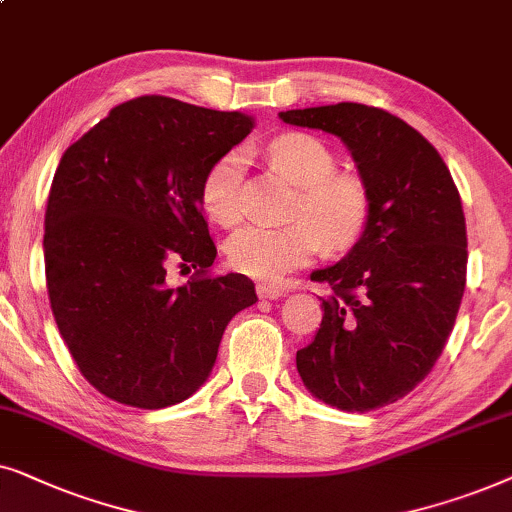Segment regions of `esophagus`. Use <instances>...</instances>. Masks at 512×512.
<instances>
[{"mask_svg": "<svg viewBox=\"0 0 512 512\" xmlns=\"http://www.w3.org/2000/svg\"><path fill=\"white\" fill-rule=\"evenodd\" d=\"M283 295H285V292L281 288H274V285H267V283L257 285V297H260V299H278Z\"/></svg>", "mask_w": 512, "mask_h": 512, "instance_id": "1", "label": "esophagus"}]
</instances>
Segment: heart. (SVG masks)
<instances>
[{"label": "heart", "mask_w": 512, "mask_h": 512, "mask_svg": "<svg viewBox=\"0 0 512 512\" xmlns=\"http://www.w3.org/2000/svg\"><path fill=\"white\" fill-rule=\"evenodd\" d=\"M269 159L283 170L299 196L288 224H248L229 236L224 252L231 267L260 281H281L318 255L323 243L349 248L370 220V192L356 175L335 173L337 159L323 140L285 133L271 140ZM245 152L231 149L210 163L201 180V206L210 220L231 227L241 220Z\"/></svg>", "instance_id": "heart-1"}]
</instances>
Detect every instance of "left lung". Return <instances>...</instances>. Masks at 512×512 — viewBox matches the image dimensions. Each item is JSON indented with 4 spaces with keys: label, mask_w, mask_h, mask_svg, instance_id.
<instances>
[{
    "label": "left lung",
    "mask_w": 512,
    "mask_h": 512,
    "mask_svg": "<svg viewBox=\"0 0 512 512\" xmlns=\"http://www.w3.org/2000/svg\"><path fill=\"white\" fill-rule=\"evenodd\" d=\"M278 117L337 135L372 203L349 255L311 274L332 295L297 372L337 410L391 405L433 370L459 313L468 262L459 189L438 149L379 107L339 102Z\"/></svg>",
    "instance_id": "left-lung-1"
}]
</instances>
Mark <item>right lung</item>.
<instances>
[{"instance_id": "right-lung-1", "label": "right lung", "mask_w": 512, "mask_h": 512, "mask_svg": "<svg viewBox=\"0 0 512 512\" xmlns=\"http://www.w3.org/2000/svg\"><path fill=\"white\" fill-rule=\"evenodd\" d=\"M241 112L163 95L114 107L65 149L44 220L46 288L79 372L140 410L182 403L213 372L224 327L257 302L241 274L206 276L217 248L201 180L252 131ZM196 268L173 289L165 267Z\"/></svg>"}]
</instances>
